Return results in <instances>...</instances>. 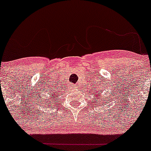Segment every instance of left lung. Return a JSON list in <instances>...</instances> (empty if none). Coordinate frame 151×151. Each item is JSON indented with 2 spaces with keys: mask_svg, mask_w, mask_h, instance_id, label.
<instances>
[{
  "mask_svg": "<svg viewBox=\"0 0 151 151\" xmlns=\"http://www.w3.org/2000/svg\"><path fill=\"white\" fill-rule=\"evenodd\" d=\"M100 91V93H98L99 95V94L101 93V91ZM95 100H96V99H95ZM104 100H105V99H104ZM106 102H107V101H106Z\"/></svg>",
  "mask_w": 151,
  "mask_h": 151,
  "instance_id": "1",
  "label": "left lung"
}]
</instances>
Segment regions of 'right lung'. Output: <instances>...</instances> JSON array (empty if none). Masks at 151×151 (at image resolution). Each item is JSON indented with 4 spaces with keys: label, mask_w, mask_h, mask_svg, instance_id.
I'll return each mask as SVG.
<instances>
[{
    "label": "right lung",
    "mask_w": 151,
    "mask_h": 151,
    "mask_svg": "<svg viewBox=\"0 0 151 151\" xmlns=\"http://www.w3.org/2000/svg\"><path fill=\"white\" fill-rule=\"evenodd\" d=\"M52 91H53V90ZM53 93H52V99H54V96L56 95V94H57V93H55V94H53ZM50 103H51V102H50ZM47 104H48V103H47Z\"/></svg>",
    "instance_id": "1"
}]
</instances>
